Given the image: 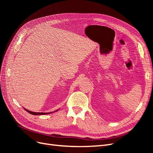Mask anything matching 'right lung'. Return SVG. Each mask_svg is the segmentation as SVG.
I'll list each match as a JSON object with an SVG mask.
<instances>
[{"label": "right lung", "mask_w": 153, "mask_h": 153, "mask_svg": "<svg viewBox=\"0 0 153 153\" xmlns=\"http://www.w3.org/2000/svg\"><path fill=\"white\" fill-rule=\"evenodd\" d=\"M27 112H29V114H32V115H45V114H50V112L49 113H45V112H31V111H29V110H27V109H25Z\"/></svg>", "instance_id": "add662e5"}]
</instances>
